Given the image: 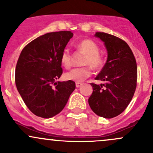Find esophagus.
I'll return each instance as SVG.
<instances>
[{
  "mask_svg": "<svg viewBox=\"0 0 153 153\" xmlns=\"http://www.w3.org/2000/svg\"><path fill=\"white\" fill-rule=\"evenodd\" d=\"M81 85H82L81 82H76V88H79Z\"/></svg>",
  "mask_w": 153,
  "mask_h": 153,
  "instance_id": "esophagus-1",
  "label": "esophagus"
}]
</instances>
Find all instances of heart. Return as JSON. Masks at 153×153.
Returning <instances> with one entry per match:
<instances>
[{
  "instance_id": "obj_1",
  "label": "heart",
  "mask_w": 153,
  "mask_h": 153,
  "mask_svg": "<svg viewBox=\"0 0 153 153\" xmlns=\"http://www.w3.org/2000/svg\"><path fill=\"white\" fill-rule=\"evenodd\" d=\"M78 49L85 53L83 64L91 66L94 69L100 68L103 64V59L100 54V48L98 45L91 40H83L77 45ZM60 62L65 68H69L71 65V54L68 48H65L60 56ZM91 75L90 67L76 68L65 74V79L70 81L81 82Z\"/></svg>"
}]
</instances>
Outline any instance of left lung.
<instances>
[{
	"label": "left lung",
	"instance_id": "obj_1",
	"mask_svg": "<svg viewBox=\"0 0 153 153\" xmlns=\"http://www.w3.org/2000/svg\"><path fill=\"white\" fill-rule=\"evenodd\" d=\"M95 37L104 42L108 59L96 77L105 84L91 83L93 93L88 103L97 116L111 119L126 109L134 95L136 61L130 46L122 39L104 32H96Z\"/></svg>",
	"mask_w": 153,
	"mask_h": 153
}]
</instances>
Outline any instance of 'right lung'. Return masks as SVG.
Wrapping results in <instances>:
<instances>
[{
  "label": "right lung",
  "instance_id": "right-lung-1",
  "mask_svg": "<svg viewBox=\"0 0 153 153\" xmlns=\"http://www.w3.org/2000/svg\"><path fill=\"white\" fill-rule=\"evenodd\" d=\"M70 31L50 32L30 42L22 50L15 69V84L28 108L48 119L60 113L76 85L59 82L60 56L70 39Z\"/></svg>",
  "mask_w": 153,
  "mask_h": 153
}]
</instances>
